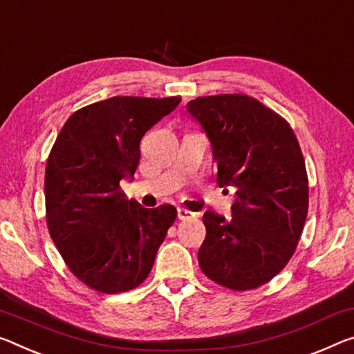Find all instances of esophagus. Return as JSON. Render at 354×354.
<instances>
[{
	"label": "esophagus",
	"mask_w": 354,
	"mask_h": 354,
	"mask_svg": "<svg viewBox=\"0 0 354 354\" xmlns=\"http://www.w3.org/2000/svg\"><path fill=\"white\" fill-rule=\"evenodd\" d=\"M194 217H195V212L184 209V207H178V218H181V221H190V218Z\"/></svg>",
	"instance_id": "1"
}]
</instances>
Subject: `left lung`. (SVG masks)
I'll return each instance as SVG.
<instances>
[{
    "label": "left lung",
    "instance_id": "left-lung-1",
    "mask_svg": "<svg viewBox=\"0 0 354 354\" xmlns=\"http://www.w3.org/2000/svg\"><path fill=\"white\" fill-rule=\"evenodd\" d=\"M187 111L212 145L217 184L238 189L232 218L205 212L201 271L234 291L261 287L287 266L304 230L308 179L298 138L248 94L201 96Z\"/></svg>",
    "mask_w": 354,
    "mask_h": 354
}]
</instances>
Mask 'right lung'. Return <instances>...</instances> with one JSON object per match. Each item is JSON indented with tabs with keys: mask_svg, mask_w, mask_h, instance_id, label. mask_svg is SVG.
Masks as SVG:
<instances>
[{
	"mask_svg": "<svg viewBox=\"0 0 354 354\" xmlns=\"http://www.w3.org/2000/svg\"><path fill=\"white\" fill-rule=\"evenodd\" d=\"M179 96H115L69 116L46 167L47 227L74 276L100 293L137 288L148 277L176 207L129 200L121 179L140 162V140Z\"/></svg>",
	"mask_w": 354,
	"mask_h": 354,
	"instance_id": "1",
	"label": "right lung"
}]
</instances>
